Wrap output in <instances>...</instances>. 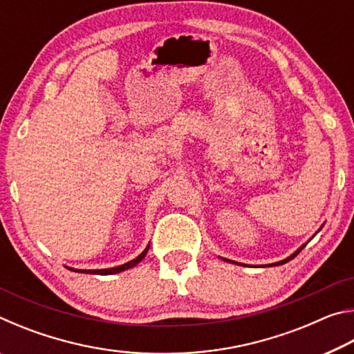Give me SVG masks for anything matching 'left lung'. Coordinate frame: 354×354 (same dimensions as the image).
Masks as SVG:
<instances>
[{
  "instance_id": "1",
  "label": "left lung",
  "mask_w": 354,
  "mask_h": 354,
  "mask_svg": "<svg viewBox=\"0 0 354 354\" xmlns=\"http://www.w3.org/2000/svg\"><path fill=\"white\" fill-rule=\"evenodd\" d=\"M304 247H306V243H304V245H301V247H299L297 251H295V253H292L289 257H286V259H283V261H279V262H274V263H270V266H283V263H286V262H289L290 259H293V257H295L298 253H299V251H301ZM226 262H230V259H225ZM232 262V261H231Z\"/></svg>"
}]
</instances>
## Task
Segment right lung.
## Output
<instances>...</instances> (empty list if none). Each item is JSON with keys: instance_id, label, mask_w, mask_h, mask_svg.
Returning <instances> with one entry per match:
<instances>
[{"instance_id": "1", "label": "right lung", "mask_w": 354, "mask_h": 354, "mask_svg": "<svg viewBox=\"0 0 354 354\" xmlns=\"http://www.w3.org/2000/svg\"><path fill=\"white\" fill-rule=\"evenodd\" d=\"M148 248H149V245L148 247L142 251V253L136 257V259H133V261H129V262H127V263H123V266H118V267H112V268H101V270H77V268H71V267H67V268H70V270H73V272H77V273H91V274H115V273H120V272H124V270H128V268H131V267H134V266H137V263H139L143 257L147 256V253H148Z\"/></svg>"}]
</instances>
